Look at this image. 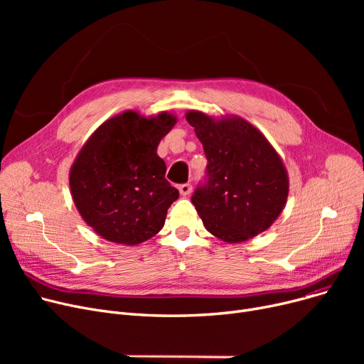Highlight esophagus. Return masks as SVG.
Returning <instances> with one entry per match:
<instances>
[{"label":"esophagus","mask_w":364,"mask_h":364,"mask_svg":"<svg viewBox=\"0 0 364 364\" xmlns=\"http://www.w3.org/2000/svg\"><path fill=\"white\" fill-rule=\"evenodd\" d=\"M178 192H180V195H181V196H187V195H190V193H192V184H188V183H186V184H180V186H178Z\"/></svg>","instance_id":"esophagus-1"}]
</instances>
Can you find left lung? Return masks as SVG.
<instances>
[{"instance_id": "8db88e82", "label": "left lung", "mask_w": 364, "mask_h": 364, "mask_svg": "<svg viewBox=\"0 0 364 364\" xmlns=\"http://www.w3.org/2000/svg\"><path fill=\"white\" fill-rule=\"evenodd\" d=\"M208 159L206 183L192 196L206 230L227 243L265 232L282 214L289 177L264 134L240 117L186 113Z\"/></svg>"}]
</instances>
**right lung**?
<instances>
[{
  "label": "right lung",
  "mask_w": 364,
  "mask_h": 364,
  "mask_svg": "<svg viewBox=\"0 0 364 364\" xmlns=\"http://www.w3.org/2000/svg\"><path fill=\"white\" fill-rule=\"evenodd\" d=\"M176 122L168 112L146 118L125 110L103 122L80 150L69 172L70 193L100 237L132 246L161 232L178 190L166 181L156 150Z\"/></svg>",
  "instance_id": "1"
}]
</instances>
